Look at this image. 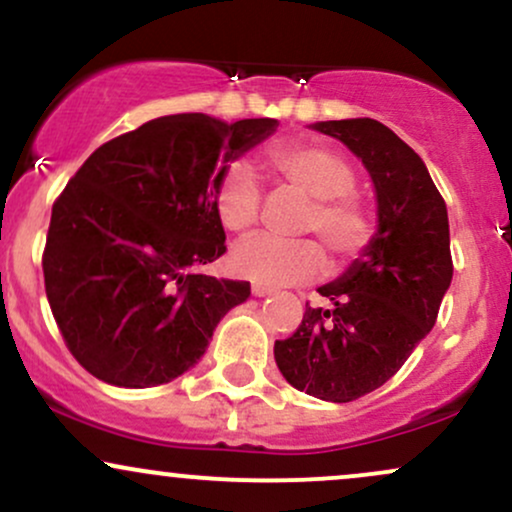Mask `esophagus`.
I'll return each mask as SVG.
<instances>
[{
    "instance_id": "1",
    "label": "esophagus",
    "mask_w": 512,
    "mask_h": 512,
    "mask_svg": "<svg viewBox=\"0 0 512 512\" xmlns=\"http://www.w3.org/2000/svg\"><path fill=\"white\" fill-rule=\"evenodd\" d=\"M269 293H272V289H269V286H262V284H252V296H257V298H264V296H269Z\"/></svg>"
}]
</instances>
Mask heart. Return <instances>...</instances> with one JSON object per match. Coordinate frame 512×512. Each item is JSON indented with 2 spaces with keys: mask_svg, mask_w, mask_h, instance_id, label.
<instances>
[{
  "mask_svg": "<svg viewBox=\"0 0 512 512\" xmlns=\"http://www.w3.org/2000/svg\"><path fill=\"white\" fill-rule=\"evenodd\" d=\"M264 166L281 185L310 199L303 231L320 236L337 262L361 255L373 238L368 209L351 195L356 173L342 156L320 144H274L264 151ZM214 207L223 226L245 233L260 219L262 190L255 175L240 163L223 168L214 187ZM233 269L264 286L313 281L325 272V252L313 240H279L252 236L236 245Z\"/></svg>",
  "mask_w": 512,
  "mask_h": 512,
  "instance_id": "1",
  "label": "heart"
}]
</instances>
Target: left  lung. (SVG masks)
Wrapping results in <instances>:
<instances>
[{
  "instance_id": "8db88e82",
  "label": "left lung",
  "mask_w": 512,
  "mask_h": 512,
  "mask_svg": "<svg viewBox=\"0 0 512 512\" xmlns=\"http://www.w3.org/2000/svg\"><path fill=\"white\" fill-rule=\"evenodd\" d=\"M339 139L368 170L378 228L349 269L320 286L330 308L274 344L286 383L325 402H354L385 385L433 330L452 281L448 209L426 163L370 117L310 125Z\"/></svg>"
}]
</instances>
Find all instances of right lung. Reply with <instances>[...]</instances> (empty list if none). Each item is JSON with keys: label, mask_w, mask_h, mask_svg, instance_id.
I'll return each mask as SVG.
<instances>
[{"label": "right lung", "mask_w": 512, "mask_h": 512, "mask_svg": "<svg viewBox=\"0 0 512 512\" xmlns=\"http://www.w3.org/2000/svg\"><path fill=\"white\" fill-rule=\"evenodd\" d=\"M272 117L163 115L98 146L52 207L45 293L76 361L115 387L187 373L250 281L192 269L226 252L223 168L272 137Z\"/></svg>", "instance_id": "right-lung-1"}]
</instances>
